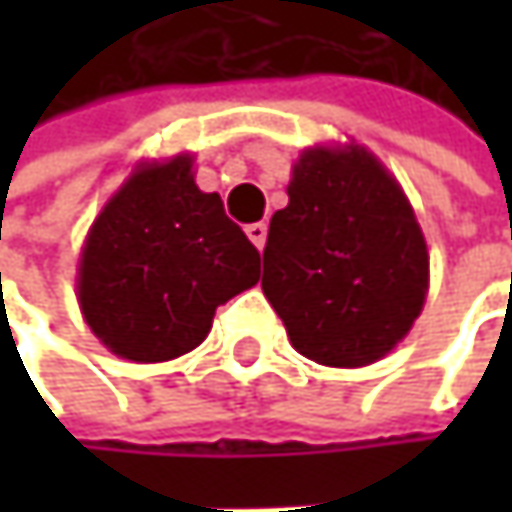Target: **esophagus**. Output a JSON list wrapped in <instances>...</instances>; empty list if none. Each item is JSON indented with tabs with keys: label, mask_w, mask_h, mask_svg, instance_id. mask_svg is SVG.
<instances>
[{
	"label": "esophagus",
	"mask_w": 512,
	"mask_h": 512,
	"mask_svg": "<svg viewBox=\"0 0 512 512\" xmlns=\"http://www.w3.org/2000/svg\"><path fill=\"white\" fill-rule=\"evenodd\" d=\"M246 234H249V240L255 243L257 249H263V243H266V225H263V222L249 225V228H246Z\"/></svg>",
	"instance_id": "1"
}]
</instances>
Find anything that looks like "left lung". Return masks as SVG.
<instances>
[{
	"label": "left lung",
	"mask_w": 512,
	"mask_h": 512,
	"mask_svg": "<svg viewBox=\"0 0 512 512\" xmlns=\"http://www.w3.org/2000/svg\"><path fill=\"white\" fill-rule=\"evenodd\" d=\"M269 222L263 293L290 344L329 367L382 358L427 293V243L397 180L364 148L305 151Z\"/></svg>",
	"instance_id": "1"
}]
</instances>
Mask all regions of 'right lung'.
I'll return each instance as SVG.
<instances>
[{
	"mask_svg": "<svg viewBox=\"0 0 512 512\" xmlns=\"http://www.w3.org/2000/svg\"><path fill=\"white\" fill-rule=\"evenodd\" d=\"M260 278V252L192 180V159L139 168L97 216L79 263V305L121 358L195 350L219 305Z\"/></svg>",
	"mask_w": 512,
	"mask_h": 512,
	"instance_id": "add662e5",
	"label": "right lung"
}]
</instances>
